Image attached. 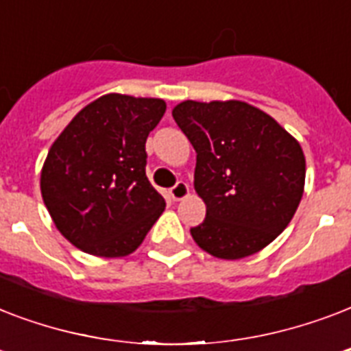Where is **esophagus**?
<instances>
[{
    "mask_svg": "<svg viewBox=\"0 0 351 351\" xmlns=\"http://www.w3.org/2000/svg\"><path fill=\"white\" fill-rule=\"evenodd\" d=\"M169 195L175 202L184 200L186 197H189V186H187L186 182H176V186L169 189Z\"/></svg>",
    "mask_w": 351,
    "mask_h": 351,
    "instance_id": "esophagus-1",
    "label": "esophagus"
}]
</instances>
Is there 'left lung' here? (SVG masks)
I'll list each match as a JSON object with an SVG mask.
<instances>
[{
    "label": "left lung",
    "mask_w": 351,
    "mask_h": 351,
    "mask_svg": "<svg viewBox=\"0 0 351 351\" xmlns=\"http://www.w3.org/2000/svg\"><path fill=\"white\" fill-rule=\"evenodd\" d=\"M173 118L197 151L195 191L206 204V219L191 228L198 247L239 261L271 244L304 193L300 143L240 100L180 101Z\"/></svg>",
    "instance_id": "1"
}]
</instances>
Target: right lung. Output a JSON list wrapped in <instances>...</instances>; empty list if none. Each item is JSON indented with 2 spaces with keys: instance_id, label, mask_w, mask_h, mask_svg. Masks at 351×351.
<instances>
[{
  "instance_id": "add662e5",
  "label": "right lung",
  "mask_w": 351,
  "mask_h": 351,
  "mask_svg": "<svg viewBox=\"0 0 351 351\" xmlns=\"http://www.w3.org/2000/svg\"><path fill=\"white\" fill-rule=\"evenodd\" d=\"M162 98L100 96L69 121L41 167V197L58 231L85 253L131 255L164 213L145 175V140Z\"/></svg>"
}]
</instances>
